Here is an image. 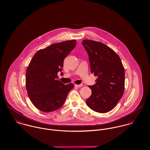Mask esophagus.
<instances>
[{
	"instance_id": "obj_1",
	"label": "esophagus",
	"mask_w": 150,
	"mask_h": 150,
	"mask_svg": "<svg viewBox=\"0 0 150 150\" xmlns=\"http://www.w3.org/2000/svg\"><path fill=\"white\" fill-rule=\"evenodd\" d=\"M83 86V84H79V85H77V84H75V86L76 87H78V88H80V87H82Z\"/></svg>"
}]
</instances>
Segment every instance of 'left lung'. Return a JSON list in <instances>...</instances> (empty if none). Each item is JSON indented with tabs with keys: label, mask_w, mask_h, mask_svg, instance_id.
Masks as SVG:
<instances>
[{
	"label": "left lung",
	"mask_w": 150,
	"mask_h": 150,
	"mask_svg": "<svg viewBox=\"0 0 150 150\" xmlns=\"http://www.w3.org/2000/svg\"><path fill=\"white\" fill-rule=\"evenodd\" d=\"M82 44L89 56L91 73L98 77L96 84L89 86L92 95L86 103L96 112H107L117 106L124 94V66L118 55L103 43L84 40Z\"/></svg>",
	"instance_id": "8db88e82"
}]
</instances>
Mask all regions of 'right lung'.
<instances>
[{"mask_svg":"<svg viewBox=\"0 0 150 150\" xmlns=\"http://www.w3.org/2000/svg\"><path fill=\"white\" fill-rule=\"evenodd\" d=\"M76 40L53 44L39 50L26 71V88L33 105L43 112L54 111L64 104L72 83L64 85L58 80L64 60L74 49Z\"/></svg>","mask_w":150,"mask_h":150,"instance_id":"add662e5","label":"right lung"}]
</instances>
